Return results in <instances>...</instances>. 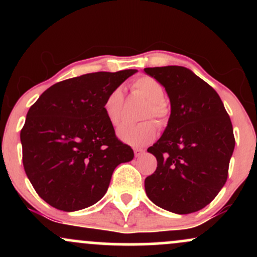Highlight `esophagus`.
Returning <instances> with one entry per match:
<instances>
[{"label": "esophagus", "instance_id": "esophagus-1", "mask_svg": "<svg viewBox=\"0 0 257 257\" xmlns=\"http://www.w3.org/2000/svg\"><path fill=\"white\" fill-rule=\"evenodd\" d=\"M134 153H135V157H141V156L145 153V150L143 149H135L134 150Z\"/></svg>", "mask_w": 257, "mask_h": 257}]
</instances>
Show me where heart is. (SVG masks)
<instances>
[{"mask_svg": "<svg viewBox=\"0 0 257 257\" xmlns=\"http://www.w3.org/2000/svg\"><path fill=\"white\" fill-rule=\"evenodd\" d=\"M133 89L149 101L144 118H156L158 122H163L168 114V105L164 100V88L157 79L144 76L138 78L133 83ZM123 90L117 87L108 93L104 101V112L106 118L112 125L119 124L122 118L123 108ZM117 135L123 143L132 146H145L150 144L157 135V125L149 122L139 123V124H125L120 125L117 131Z\"/></svg>", "mask_w": 257, "mask_h": 257, "instance_id": "b5f03b06", "label": "heart"}]
</instances>
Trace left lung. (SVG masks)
Returning <instances> with one entry per match:
<instances>
[{"label": "left lung", "instance_id": "1", "mask_svg": "<svg viewBox=\"0 0 257 257\" xmlns=\"http://www.w3.org/2000/svg\"><path fill=\"white\" fill-rule=\"evenodd\" d=\"M144 71L163 85L170 100L166 129L147 149L157 169L145 179L146 194L170 213H194L217 196L227 180L235 145L231 119L214 88L187 67Z\"/></svg>", "mask_w": 257, "mask_h": 257}]
</instances>
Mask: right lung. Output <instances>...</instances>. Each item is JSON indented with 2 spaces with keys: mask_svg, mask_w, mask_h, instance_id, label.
<instances>
[{
  "mask_svg": "<svg viewBox=\"0 0 257 257\" xmlns=\"http://www.w3.org/2000/svg\"><path fill=\"white\" fill-rule=\"evenodd\" d=\"M138 70L94 72L59 82L31 106L20 132L23 164L44 202L77 211L105 196L117 166L134 158L116 138L104 101Z\"/></svg>",
  "mask_w": 257,
  "mask_h": 257,
  "instance_id": "obj_1",
  "label": "right lung"
}]
</instances>
